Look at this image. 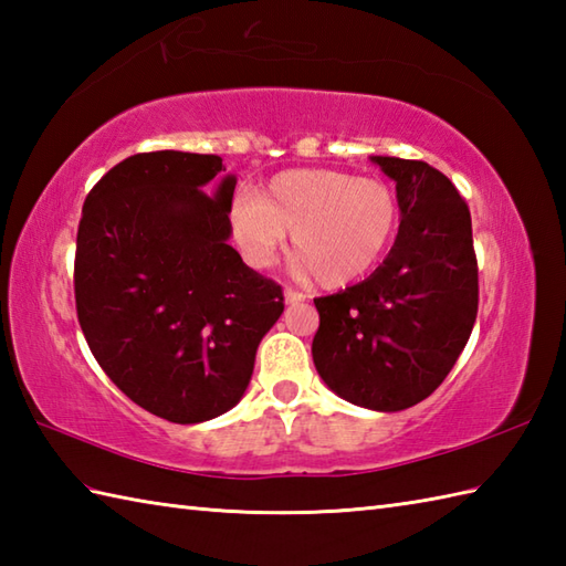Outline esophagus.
<instances>
[{"label":"esophagus","mask_w":566,"mask_h":566,"mask_svg":"<svg viewBox=\"0 0 566 566\" xmlns=\"http://www.w3.org/2000/svg\"><path fill=\"white\" fill-rule=\"evenodd\" d=\"M304 298H306V296H304L302 292L292 290V286H286V290H284V302H286V304H302Z\"/></svg>","instance_id":"34e87169"}]
</instances>
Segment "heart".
<instances>
[{"label":"heart","instance_id":"obj_1","mask_svg":"<svg viewBox=\"0 0 566 566\" xmlns=\"http://www.w3.org/2000/svg\"><path fill=\"white\" fill-rule=\"evenodd\" d=\"M399 223L401 203L389 182L343 170H286L260 197L245 195L233 207V233L252 264H272L290 233L296 272L321 290H343L375 270Z\"/></svg>","mask_w":566,"mask_h":566}]
</instances>
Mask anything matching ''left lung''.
<instances>
[{
  "instance_id": "8db88e82",
  "label": "left lung",
  "mask_w": 566,
  "mask_h": 566,
  "mask_svg": "<svg viewBox=\"0 0 566 566\" xmlns=\"http://www.w3.org/2000/svg\"><path fill=\"white\" fill-rule=\"evenodd\" d=\"M396 182L401 226L365 282L318 296L314 365L355 406L403 411L436 391L472 335L479 268L460 191L423 160L371 155Z\"/></svg>"
}]
</instances>
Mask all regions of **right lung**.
Returning <instances> with one entry per match:
<instances>
[{
  "label": "right lung",
  "instance_id": "add662e5",
  "mask_svg": "<svg viewBox=\"0 0 566 566\" xmlns=\"http://www.w3.org/2000/svg\"><path fill=\"white\" fill-rule=\"evenodd\" d=\"M219 155L158 150L114 165L84 199L77 321L130 401L201 423L245 394L255 353L284 311L282 286L228 245L235 177Z\"/></svg>",
  "mask_w": 566,
  "mask_h": 566
}]
</instances>
